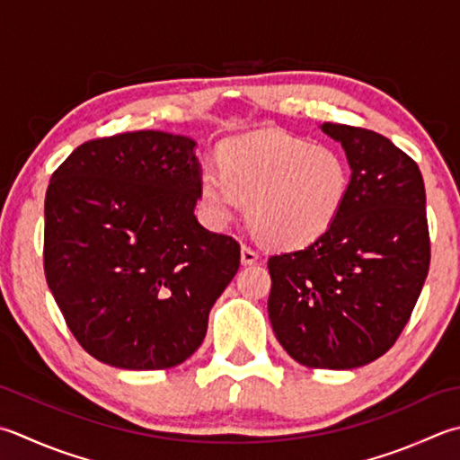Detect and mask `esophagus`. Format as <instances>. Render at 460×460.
<instances>
[{
	"label": "esophagus",
	"instance_id": "obj_1",
	"mask_svg": "<svg viewBox=\"0 0 460 460\" xmlns=\"http://www.w3.org/2000/svg\"><path fill=\"white\" fill-rule=\"evenodd\" d=\"M259 261V253L255 249H251L247 245H241V263L243 265H253Z\"/></svg>",
	"mask_w": 460,
	"mask_h": 460
}]
</instances>
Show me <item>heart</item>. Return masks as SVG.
<instances>
[{
    "mask_svg": "<svg viewBox=\"0 0 460 460\" xmlns=\"http://www.w3.org/2000/svg\"><path fill=\"white\" fill-rule=\"evenodd\" d=\"M219 166L199 175V205L213 227H227L247 203V219L269 245L299 249L319 241L345 209L350 167L337 149L269 131L237 137Z\"/></svg>",
    "mask_w": 460,
    "mask_h": 460,
    "instance_id": "heart-1",
    "label": "heart"
}]
</instances>
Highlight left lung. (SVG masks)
<instances>
[{
	"label": "left lung",
	"mask_w": 460,
	"mask_h": 460,
	"mask_svg": "<svg viewBox=\"0 0 460 460\" xmlns=\"http://www.w3.org/2000/svg\"><path fill=\"white\" fill-rule=\"evenodd\" d=\"M341 143L350 191L319 241L269 259V319L296 363L347 371L375 361L409 323L429 273L419 165L383 135L323 123Z\"/></svg>",
	"instance_id": "obj_1"
}]
</instances>
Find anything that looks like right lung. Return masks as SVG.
Returning a JSON list of instances; mask_svg holds the SVG:
<instances>
[{
    "mask_svg": "<svg viewBox=\"0 0 460 460\" xmlns=\"http://www.w3.org/2000/svg\"><path fill=\"white\" fill-rule=\"evenodd\" d=\"M185 135L93 139L45 195L43 269L69 331L128 371L181 365L239 269V243L195 217L201 164Z\"/></svg>",
    "mask_w": 460,
    "mask_h": 460,
    "instance_id": "right-lung-1",
    "label": "right lung"
}]
</instances>
